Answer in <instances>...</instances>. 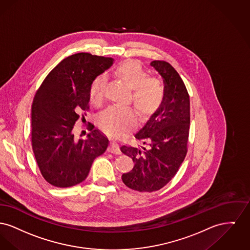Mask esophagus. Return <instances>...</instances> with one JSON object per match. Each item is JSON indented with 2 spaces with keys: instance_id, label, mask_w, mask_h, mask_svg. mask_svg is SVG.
Returning <instances> with one entry per match:
<instances>
[{
  "instance_id": "1",
  "label": "esophagus",
  "mask_w": 250,
  "mask_h": 250,
  "mask_svg": "<svg viewBox=\"0 0 250 250\" xmlns=\"http://www.w3.org/2000/svg\"><path fill=\"white\" fill-rule=\"evenodd\" d=\"M108 152H111V153H114V154H121V151H120V148H119V146L117 142H111L110 146H108Z\"/></svg>"
}]
</instances>
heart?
Segmentation results:
<instances>
[{
	"label": "heart",
	"instance_id": "obj_1",
	"mask_svg": "<svg viewBox=\"0 0 250 250\" xmlns=\"http://www.w3.org/2000/svg\"><path fill=\"white\" fill-rule=\"evenodd\" d=\"M114 75L129 88L128 104H132L137 116L146 119L153 115L164 104L166 87L162 80L148 77L143 66L134 60H127L116 66ZM106 77L99 74L89 85V98L94 104H101L105 96ZM136 116L130 107L111 106L99 116L100 128L109 135L119 136L131 130Z\"/></svg>",
	"mask_w": 250,
	"mask_h": 250
}]
</instances>
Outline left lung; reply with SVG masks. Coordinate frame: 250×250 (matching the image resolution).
I'll list each match as a JSON object with an SVG mask.
<instances>
[{
    "label": "left lung",
    "instance_id": "left-lung-1",
    "mask_svg": "<svg viewBox=\"0 0 250 250\" xmlns=\"http://www.w3.org/2000/svg\"><path fill=\"white\" fill-rule=\"evenodd\" d=\"M150 66L164 79V104L134 135L146 147H120L134 163L122 182L139 192H154L170 182L186 156L190 128V100L184 81L166 61L155 60Z\"/></svg>",
    "mask_w": 250,
    "mask_h": 250
}]
</instances>
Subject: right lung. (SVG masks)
Wrapping results in <instances>:
<instances>
[{
    "label": "right lung",
    "instance_id": "obj_1",
    "mask_svg": "<svg viewBox=\"0 0 250 250\" xmlns=\"http://www.w3.org/2000/svg\"><path fill=\"white\" fill-rule=\"evenodd\" d=\"M113 62L88 53L70 55L47 75L35 95L32 147L43 178L55 187L83 182L93 161L105 152L109 140L94 125L89 123L85 140H75L72 129L81 112L89 109L91 81Z\"/></svg>",
    "mask_w": 250,
    "mask_h": 250
}]
</instances>
